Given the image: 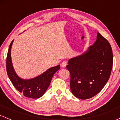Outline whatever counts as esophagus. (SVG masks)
Here are the masks:
<instances>
[{"instance_id":"1","label":"esophagus","mask_w":120,"mask_h":120,"mask_svg":"<svg viewBox=\"0 0 120 120\" xmlns=\"http://www.w3.org/2000/svg\"><path fill=\"white\" fill-rule=\"evenodd\" d=\"M67 65V61L66 60L65 61H63L62 62V63L61 64V66L62 67H65Z\"/></svg>"}]
</instances>
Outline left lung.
Instances as JSON below:
<instances>
[{
  "instance_id": "1",
  "label": "left lung",
  "mask_w": 120,
  "mask_h": 120,
  "mask_svg": "<svg viewBox=\"0 0 120 120\" xmlns=\"http://www.w3.org/2000/svg\"><path fill=\"white\" fill-rule=\"evenodd\" d=\"M112 65L111 45L98 33L93 45L82 55L69 60L67 68L71 73V93L82 100L95 96L108 82Z\"/></svg>"
}]
</instances>
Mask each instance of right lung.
I'll list each match as a JSON object with an SVG mask.
<instances>
[{
    "label": "right lung",
    "mask_w": 120,
    "mask_h": 120,
    "mask_svg": "<svg viewBox=\"0 0 120 120\" xmlns=\"http://www.w3.org/2000/svg\"><path fill=\"white\" fill-rule=\"evenodd\" d=\"M13 41H12L8 49L6 61V68L8 76L13 85L17 90L25 97L38 99L43 95L47 90L53 75L60 68L57 65L52 67L43 73L41 75L31 79H22L16 74L12 65L11 51Z\"/></svg>",
    "instance_id": "add662e5"
}]
</instances>
